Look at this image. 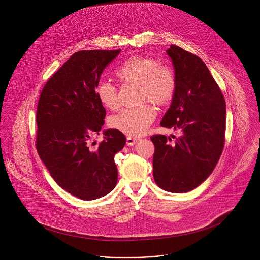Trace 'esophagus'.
<instances>
[{"mask_svg": "<svg viewBox=\"0 0 260 260\" xmlns=\"http://www.w3.org/2000/svg\"><path fill=\"white\" fill-rule=\"evenodd\" d=\"M137 141H138V139H137V138H134V137L128 136V137H127V139H126V144H127L128 146H133Z\"/></svg>", "mask_w": 260, "mask_h": 260, "instance_id": "esophagus-1", "label": "esophagus"}]
</instances>
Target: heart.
Wrapping results in <instances>:
<instances>
[{"label":"heart","mask_w":260,"mask_h":260,"mask_svg":"<svg viewBox=\"0 0 260 260\" xmlns=\"http://www.w3.org/2000/svg\"><path fill=\"white\" fill-rule=\"evenodd\" d=\"M114 76L121 84H139L141 100L149 99L159 106L168 104L176 92L177 81L173 69L151 57L133 56L126 59L115 68ZM96 96L100 104L109 110L119 107L118 90L108 81L97 86ZM155 117V107L151 103H144L122 109L111 116L109 124L127 135L139 136L148 129Z\"/></svg>","instance_id":"obj_1"}]
</instances>
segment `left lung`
<instances>
[{
	"instance_id": "1",
	"label": "left lung",
	"mask_w": 260,
	"mask_h": 260,
	"mask_svg": "<svg viewBox=\"0 0 260 260\" xmlns=\"http://www.w3.org/2000/svg\"><path fill=\"white\" fill-rule=\"evenodd\" d=\"M166 52L177 86L160 125L179 130L180 136L173 142L161 134L150 137L155 147L153 176L163 190L184 193L207 179L221 156L226 105L219 86L198 56L175 45Z\"/></svg>"
}]
</instances>
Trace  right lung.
<instances>
[{
	"instance_id": "1",
	"label": "right lung",
	"mask_w": 260,
	"mask_h": 260,
	"mask_svg": "<svg viewBox=\"0 0 260 260\" xmlns=\"http://www.w3.org/2000/svg\"><path fill=\"white\" fill-rule=\"evenodd\" d=\"M121 50H83L47 81L38 102L36 148L57 184L83 200L110 193L117 184L114 156L126 137L117 129L104 131L106 116L96 96L100 76Z\"/></svg>"
}]
</instances>
